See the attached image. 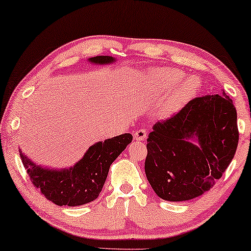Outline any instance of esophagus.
<instances>
[{
  "instance_id": "34e87169",
  "label": "esophagus",
  "mask_w": 251,
  "mask_h": 251,
  "mask_svg": "<svg viewBox=\"0 0 251 251\" xmlns=\"http://www.w3.org/2000/svg\"><path fill=\"white\" fill-rule=\"evenodd\" d=\"M147 135H148V132L146 129H139L138 131H135L134 132V139L135 140H145Z\"/></svg>"
}]
</instances>
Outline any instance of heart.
<instances>
[{
    "label": "heart",
    "instance_id": "b5f03b06",
    "mask_svg": "<svg viewBox=\"0 0 251 251\" xmlns=\"http://www.w3.org/2000/svg\"><path fill=\"white\" fill-rule=\"evenodd\" d=\"M183 72L179 71V70L163 69L158 70V71H155L151 75V82H152V84L155 88L161 90V91H170V90L176 88L180 83V81L183 79ZM199 83L200 80L198 77L190 76L182 84H180L174 93V96H172L170 108H176L181 102L190 97L196 91L197 88L199 87Z\"/></svg>",
    "mask_w": 251,
    "mask_h": 251
}]
</instances>
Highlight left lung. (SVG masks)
<instances>
[{"mask_svg": "<svg viewBox=\"0 0 251 251\" xmlns=\"http://www.w3.org/2000/svg\"><path fill=\"white\" fill-rule=\"evenodd\" d=\"M197 138L198 146L188 141ZM239 131L231 99H192L176 114L158 121L147 139L145 170L158 197L186 201L210 190L236 153Z\"/></svg>", "mask_w": 251, "mask_h": 251, "instance_id": "obj_1", "label": "left lung"}]
</instances>
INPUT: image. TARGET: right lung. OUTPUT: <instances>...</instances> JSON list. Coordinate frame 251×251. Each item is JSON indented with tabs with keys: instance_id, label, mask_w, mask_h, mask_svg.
I'll list each match as a JSON object with an SVG mask.
<instances>
[{
	"instance_id": "add662e5",
	"label": "right lung",
	"mask_w": 251,
	"mask_h": 251,
	"mask_svg": "<svg viewBox=\"0 0 251 251\" xmlns=\"http://www.w3.org/2000/svg\"><path fill=\"white\" fill-rule=\"evenodd\" d=\"M96 64L113 62L112 56L99 55L90 59ZM132 141V134L125 133L106 139L89 148L75 167L64 170H49L30 161L21 151L22 163L31 181L48 200L57 206H81L98 198L103 188L110 166Z\"/></svg>"
}]
</instances>
